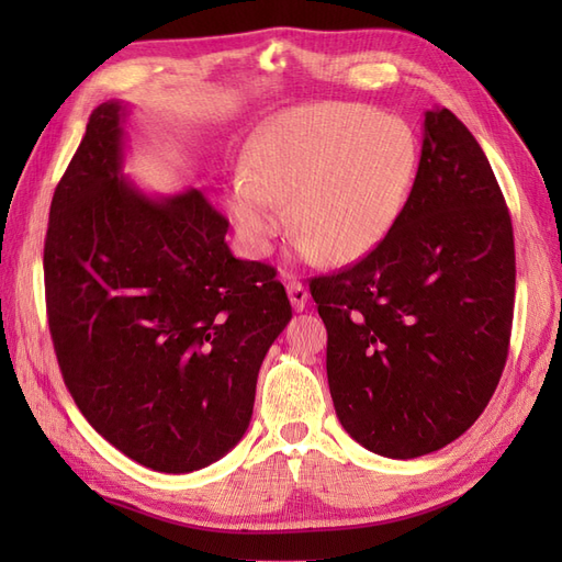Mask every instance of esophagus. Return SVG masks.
<instances>
[{"mask_svg":"<svg viewBox=\"0 0 562 562\" xmlns=\"http://www.w3.org/2000/svg\"><path fill=\"white\" fill-rule=\"evenodd\" d=\"M285 291H288V297H291V304H293L295 312H302L304 307H307L310 291H307V288H304L300 281H295V279L288 281Z\"/></svg>","mask_w":562,"mask_h":562,"instance_id":"esophagus-1","label":"esophagus"}]
</instances>
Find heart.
<instances>
[{
  "instance_id": "b5f03b06",
  "label": "heart",
  "mask_w": 562,
  "mask_h": 562,
  "mask_svg": "<svg viewBox=\"0 0 562 562\" xmlns=\"http://www.w3.org/2000/svg\"><path fill=\"white\" fill-rule=\"evenodd\" d=\"M417 171V140L398 116L349 103L302 105L258 133L229 182L241 241L267 255L291 223L302 258L351 262L394 229Z\"/></svg>"
}]
</instances>
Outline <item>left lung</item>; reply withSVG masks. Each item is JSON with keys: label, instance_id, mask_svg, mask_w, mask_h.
I'll return each mask as SVG.
<instances>
[{"label": "left lung", "instance_id": "left-lung-1", "mask_svg": "<svg viewBox=\"0 0 562 562\" xmlns=\"http://www.w3.org/2000/svg\"><path fill=\"white\" fill-rule=\"evenodd\" d=\"M345 431L370 452L446 448L499 384L514 321V227L490 161L450 110L424 114L417 176L384 241L310 283Z\"/></svg>", "mask_w": 562, "mask_h": 562}]
</instances>
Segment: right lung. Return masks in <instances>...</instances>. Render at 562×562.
<instances>
[{
  "label": "right lung",
  "mask_w": 562,
  "mask_h": 562,
  "mask_svg": "<svg viewBox=\"0 0 562 562\" xmlns=\"http://www.w3.org/2000/svg\"><path fill=\"white\" fill-rule=\"evenodd\" d=\"M126 105L108 100L50 201L48 330L70 394L119 452L190 473L244 438L258 372L293 310L274 267L234 258L199 190L122 176Z\"/></svg>",
  "instance_id": "right-lung-1"
}]
</instances>
